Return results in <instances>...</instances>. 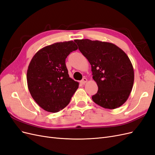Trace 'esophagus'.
Wrapping results in <instances>:
<instances>
[{"label":"esophagus","instance_id":"34e87169","mask_svg":"<svg viewBox=\"0 0 155 155\" xmlns=\"http://www.w3.org/2000/svg\"><path fill=\"white\" fill-rule=\"evenodd\" d=\"M87 79L85 78L82 79V80L80 81V83L81 84H82V85H85V84L87 83Z\"/></svg>","mask_w":155,"mask_h":155}]
</instances>
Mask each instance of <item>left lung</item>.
<instances>
[{
	"label": "left lung",
	"instance_id": "obj_1",
	"mask_svg": "<svg viewBox=\"0 0 155 155\" xmlns=\"http://www.w3.org/2000/svg\"><path fill=\"white\" fill-rule=\"evenodd\" d=\"M92 68L98 91L94 102L105 109H114L128 99L134 83V69L129 57L116 45L90 39L74 40Z\"/></svg>",
	"mask_w": 155,
	"mask_h": 155
}]
</instances>
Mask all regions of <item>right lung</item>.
<instances>
[{
  "label": "right lung",
  "mask_w": 155,
  "mask_h": 155,
  "mask_svg": "<svg viewBox=\"0 0 155 155\" xmlns=\"http://www.w3.org/2000/svg\"><path fill=\"white\" fill-rule=\"evenodd\" d=\"M78 46L73 41L55 43L39 50L27 70L30 94L42 109L58 112L66 107L79 87L69 77L65 64L67 56Z\"/></svg>",
  "instance_id": "add662e5"
}]
</instances>
